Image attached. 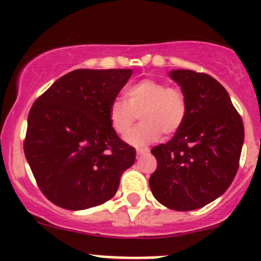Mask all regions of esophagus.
<instances>
[{
  "label": "esophagus",
  "mask_w": 261,
  "mask_h": 261,
  "mask_svg": "<svg viewBox=\"0 0 261 261\" xmlns=\"http://www.w3.org/2000/svg\"><path fill=\"white\" fill-rule=\"evenodd\" d=\"M149 152V149H146V147H138L136 149V154L138 155H145Z\"/></svg>",
  "instance_id": "1"
}]
</instances>
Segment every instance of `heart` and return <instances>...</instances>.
Returning <instances> with one entry per match:
<instances>
[{"label":"heart","instance_id":"b5f03b06","mask_svg":"<svg viewBox=\"0 0 261 261\" xmlns=\"http://www.w3.org/2000/svg\"><path fill=\"white\" fill-rule=\"evenodd\" d=\"M188 111L186 94L178 87L144 78L125 89V101L116 98L109 107L111 127L118 135H126L141 116L142 122L126 136L131 145L143 146L158 140L164 133L173 135L183 125Z\"/></svg>","mask_w":261,"mask_h":261}]
</instances>
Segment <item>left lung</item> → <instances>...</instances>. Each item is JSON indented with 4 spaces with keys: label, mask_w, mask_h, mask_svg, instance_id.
Returning <instances> with one entry per match:
<instances>
[{
    "label": "left lung",
    "mask_w": 261,
    "mask_h": 261,
    "mask_svg": "<svg viewBox=\"0 0 261 261\" xmlns=\"http://www.w3.org/2000/svg\"><path fill=\"white\" fill-rule=\"evenodd\" d=\"M186 94L188 111L172 140L154 146L152 196L175 211L201 208L225 193L239 169L244 123L227 91L206 73H169Z\"/></svg>",
    "instance_id": "8db88e82"
}]
</instances>
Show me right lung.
Instances as JSON below:
<instances>
[{
    "label": "right lung",
    "mask_w": 261,
    "mask_h": 261,
    "mask_svg": "<svg viewBox=\"0 0 261 261\" xmlns=\"http://www.w3.org/2000/svg\"><path fill=\"white\" fill-rule=\"evenodd\" d=\"M131 69H77L31 107L23 152L44 196L65 210L99 206L117 192L135 149L118 138L109 107Z\"/></svg>",
    "instance_id": "obj_1"
}]
</instances>
